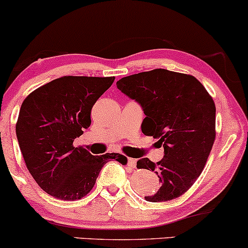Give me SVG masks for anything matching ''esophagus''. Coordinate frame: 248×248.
<instances>
[{"mask_svg":"<svg viewBox=\"0 0 248 248\" xmlns=\"http://www.w3.org/2000/svg\"><path fill=\"white\" fill-rule=\"evenodd\" d=\"M128 165H129L130 168H135L136 159H134V158H128Z\"/></svg>","mask_w":248,"mask_h":248,"instance_id":"esophagus-1","label":"esophagus"}]
</instances>
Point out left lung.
Listing matches in <instances>:
<instances>
[{
	"mask_svg": "<svg viewBox=\"0 0 248 248\" xmlns=\"http://www.w3.org/2000/svg\"><path fill=\"white\" fill-rule=\"evenodd\" d=\"M122 93L142 106V133L158 139L164 157L157 164L142 158L137 169L159 178L149 202L177 199L188 190L203 171L216 137V107L195 77L166 69L135 74L116 82Z\"/></svg>",
	"mask_w": 248,
	"mask_h": 248,
	"instance_id": "8db88e82",
	"label": "left lung"
}]
</instances>
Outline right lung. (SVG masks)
I'll list each match as a JSON object with an SVG mask.
<instances>
[{
    "instance_id": "add662e5",
    "label": "right lung",
    "mask_w": 248,
    "mask_h": 248,
    "mask_svg": "<svg viewBox=\"0 0 248 248\" xmlns=\"http://www.w3.org/2000/svg\"><path fill=\"white\" fill-rule=\"evenodd\" d=\"M114 77L63 76L31 92L20 106L16 135L29 172L40 188L55 199L79 200L93 188L109 159L120 154L93 156L74 140L91 124V109Z\"/></svg>"
}]
</instances>
